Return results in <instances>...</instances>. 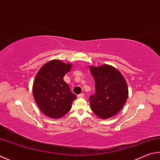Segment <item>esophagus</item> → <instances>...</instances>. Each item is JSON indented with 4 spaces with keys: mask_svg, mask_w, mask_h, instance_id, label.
<instances>
[{
    "mask_svg": "<svg viewBox=\"0 0 160 160\" xmlns=\"http://www.w3.org/2000/svg\"><path fill=\"white\" fill-rule=\"evenodd\" d=\"M77 97H78V98H83L84 97V94L83 93H81V94H78Z\"/></svg>",
    "mask_w": 160,
    "mask_h": 160,
    "instance_id": "esophagus-1",
    "label": "esophagus"
}]
</instances>
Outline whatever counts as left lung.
I'll use <instances>...</instances> for the list:
<instances>
[{
    "instance_id": "left-lung-1",
    "label": "left lung",
    "mask_w": 160,
    "mask_h": 160,
    "mask_svg": "<svg viewBox=\"0 0 160 160\" xmlns=\"http://www.w3.org/2000/svg\"><path fill=\"white\" fill-rule=\"evenodd\" d=\"M96 93L89 97L91 109L98 117L107 119L120 111L126 103L128 88L120 71L109 65L90 66Z\"/></svg>"
}]
</instances>
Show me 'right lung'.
I'll return each instance as SVG.
<instances>
[{
    "label": "right lung",
    "mask_w": 160,
    "mask_h": 160,
    "mask_svg": "<svg viewBox=\"0 0 160 160\" xmlns=\"http://www.w3.org/2000/svg\"><path fill=\"white\" fill-rule=\"evenodd\" d=\"M70 63L53 60L45 63L38 72L33 85L34 99L40 110L48 117L60 118L71 110L77 98L63 77L71 71Z\"/></svg>",
    "instance_id": "obj_1"
}]
</instances>
